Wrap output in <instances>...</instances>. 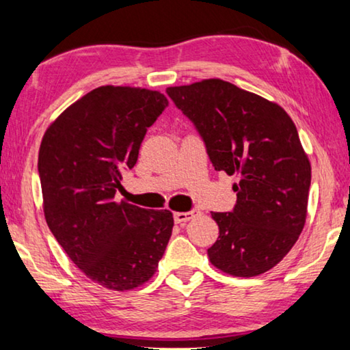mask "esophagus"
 Wrapping results in <instances>:
<instances>
[{"mask_svg":"<svg viewBox=\"0 0 350 350\" xmlns=\"http://www.w3.org/2000/svg\"><path fill=\"white\" fill-rule=\"evenodd\" d=\"M198 215H200V212L198 208H193L189 210V212H176L174 213V221L178 223V224H183L186 221H189V219H193L198 217Z\"/></svg>","mask_w":350,"mask_h":350,"instance_id":"34e87169","label":"esophagus"}]
</instances>
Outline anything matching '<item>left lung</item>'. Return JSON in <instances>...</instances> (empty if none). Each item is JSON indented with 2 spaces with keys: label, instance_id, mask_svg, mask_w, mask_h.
I'll return each instance as SVG.
<instances>
[{
  "label": "left lung",
  "instance_id": "left-lung-1",
  "mask_svg": "<svg viewBox=\"0 0 350 350\" xmlns=\"http://www.w3.org/2000/svg\"><path fill=\"white\" fill-rule=\"evenodd\" d=\"M193 122L215 170L237 175L232 212H213L219 228L210 262L253 277L282 261L304 228L310 164L298 131L279 105L221 79L169 88Z\"/></svg>",
  "mask_w": 350,
  "mask_h": 350
}]
</instances>
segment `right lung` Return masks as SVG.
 I'll use <instances>...</instances> for the list:
<instances>
[{
  "instance_id": "1",
  "label": "right lung",
  "mask_w": 350,
  "mask_h": 350,
  "mask_svg": "<svg viewBox=\"0 0 350 350\" xmlns=\"http://www.w3.org/2000/svg\"><path fill=\"white\" fill-rule=\"evenodd\" d=\"M169 107L156 90L103 85L66 108L42 137L44 217L70 260L109 290H131L156 272L172 236L169 210L116 202L148 127Z\"/></svg>"
}]
</instances>
